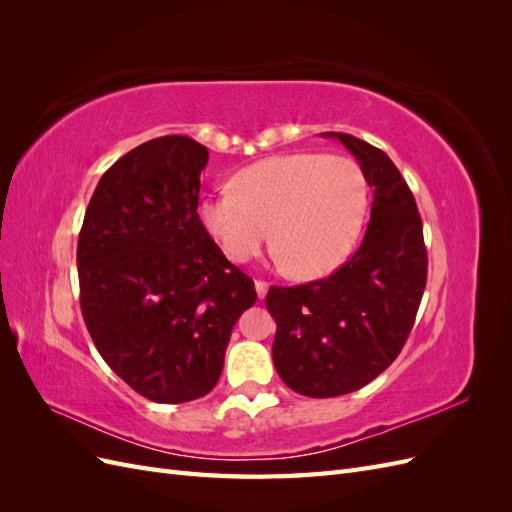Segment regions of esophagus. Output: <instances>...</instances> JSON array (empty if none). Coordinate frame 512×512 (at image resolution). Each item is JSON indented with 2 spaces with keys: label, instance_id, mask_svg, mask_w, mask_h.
Returning <instances> with one entry per match:
<instances>
[{
  "label": "esophagus",
  "instance_id": "obj_1",
  "mask_svg": "<svg viewBox=\"0 0 512 512\" xmlns=\"http://www.w3.org/2000/svg\"><path fill=\"white\" fill-rule=\"evenodd\" d=\"M269 290V284L262 282V280H256V292H258V299H265V294Z\"/></svg>",
  "mask_w": 512,
  "mask_h": 512
}]
</instances>
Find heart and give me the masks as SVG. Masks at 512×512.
Here are the masks:
<instances>
[{"instance_id": "b5f03b06", "label": "heart", "mask_w": 512, "mask_h": 512, "mask_svg": "<svg viewBox=\"0 0 512 512\" xmlns=\"http://www.w3.org/2000/svg\"><path fill=\"white\" fill-rule=\"evenodd\" d=\"M232 185L200 200V224L232 262L254 258L273 235L277 260L299 280L342 265L365 220L363 170L344 156H273L239 170Z\"/></svg>"}]
</instances>
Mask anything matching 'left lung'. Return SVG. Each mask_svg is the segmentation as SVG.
<instances>
[{
  "instance_id": "obj_1",
  "label": "left lung",
  "mask_w": 512,
  "mask_h": 512,
  "mask_svg": "<svg viewBox=\"0 0 512 512\" xmlns=\"http://www.w3.org/2000/svg\"><path fill=\"white\" fill-rule=\"evenodd\" d=\"M342 141L374 188L361 247L335 273L301 286H271L277 374L307 397L363 389L404 348L427 284L423 222L414 196L384 151L342 132Z\"/></svg>"
}]
</instances>
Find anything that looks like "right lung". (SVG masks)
I'll return each instance as SVG.
<instances>
[{
  "label": "right lung",
  "mask_w": 512,
  "mask_h": 512,
  "mask_svg": "<svg viewBox=\"0 0 512 512\" xmlns=\"http://www.w3.org/2000/svg\"><path fill=\"white\" fill-rule=\"evenodd\" d=\"M209 151L190 136L138 145L102 175L76 247L81 312L102 359L158 404L205 397L220 380L252 277L198 218Z\"/></svg>",
  "instance_id": "1"
}]
</instances>
